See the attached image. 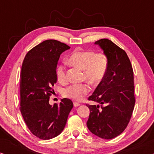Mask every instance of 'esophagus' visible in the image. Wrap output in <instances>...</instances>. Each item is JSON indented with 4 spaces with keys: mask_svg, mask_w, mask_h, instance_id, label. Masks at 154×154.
Returning <instances> with one entry per match:
<instances>
[{
    "mask_svg": "<svg viewBox=\"0 0 154 154\" xmlns=\"http://www.w3.org/2000/svg\"><path fill=\"white\" fill-rule=\"evenodd\" d=\"M80 105H81V104H80V103H79V102H73V106H74L75 107L79 106H80Z\"/></svg>",
    "mask_w": 154,
    "mask_h": 154,
    "instance_id": "esophagus-1",
    "label": "esophagus"
}]
</instances>
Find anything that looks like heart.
Returning <instances> with one entry per match:
<instances>
[{
  "label": "heart",
  "instance_id": "b5f03b06",
  "mask_svg": "<svg viewBox=\"0 0 154 154\" xmlns=\"http://www.w3.org/2000/svg\"><path fill=\"white\" fill-rule=\"evenodd\" d=\"M68 62L73 66L83 70V79L90 84L100 83L104 79L108 68V60L102 52L94 53L93 51L75 50L68 57ZM57 78L60 82L66 80V69L63 65L57 69ZM86 83L73 84L64 90V95L75 100H81L89 92Z\"/></svg>",
  "mask_w": 154,
  "mask_h": 154
}]
</instances>
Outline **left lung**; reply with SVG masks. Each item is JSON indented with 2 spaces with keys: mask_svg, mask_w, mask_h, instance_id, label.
<instances>
[{
  "mask_svg": "<svg viewBox=\"0 0 154 154\" xmlns=\"http://www.w3.org/2000/svg\"><path fill=\"white\" fill-rule=\"evenodd\" d=\"M104 51L108 68L88 100L97 104H87L90 115L88 129L99 137L111 140L123 132L132 116L135 98L133 70L123 49L107 38L94 43Z\"/></svg>",
  "mask_w": 154,
  "mask_h": 154,
  "instance_id": "obj_1",
  "label": "left lung"
}]
</instances>
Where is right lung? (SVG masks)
Masks as SVG:
<instances>
[{
	"label": "right lung",
	"instance_id": "1",
	"mask_svg": "<svg viewBox=\"0 0 154 154\" xmlns=\"http://www.w3.org/2000/svg\"><path fill=\"white\" fill-rule=\"evenodd\" d=\"M70 47L56 40H47L27 52L20 74V111L27 127L41 140L58 136L66 125L73 104L69 99L60 104H49L57 83L60 54Z\"/></svg>",
	"mask_w": 154,
	"mask_h": 154
}]
</instances>
